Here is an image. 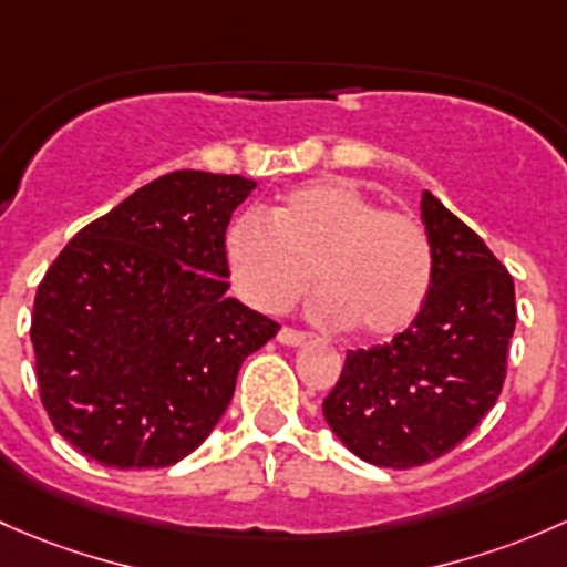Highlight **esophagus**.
Instances as JSON below:
<instances>
[{"label":"esophagus","mask_w":567,"mask_h":567,"mask_svg":"<svg viewBox=\"0 0 567 567\" xmlns=\"http://www.w3.org/2000/svg\"><path fill=\"white\" fill-rule=\"evenodd\" d=\"M306 338H308L306 332L295 330V327H281V330H278V341H281L284 347H300Z\"/></svg>","instance_id":"esophagus-1"}]
</instances>
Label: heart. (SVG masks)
<instances>
[{"mask_svg": "<svg viewBox=\"0 0 567 567\" xmlns=\"http://www.w3.org/2000/svg\"><path fill=\"white\" fill-rule=\"evenodd\" d=\"M231 281L245 302L284 313L311 286L313 317L354 324L363 338L406 330L429 297L434 250L425 226L404 209H384L352 179L300 185L270 220L243 215L226 235Z\"/></svg>", "mask_w": 567, "mask_h": 567, "instance_id": "b5f03b06", "label": "heart"}]
</instances>
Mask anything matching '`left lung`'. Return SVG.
<instances>
[{
  "mask_svg": "<svg viewBox=\"0 0 567 567\" xmlns=\"http://www.w3.org/2000/svg\"><path fill=\"white\" fill-rule=\"evenodd\" d=\"M434 278L404 332L347 354L322 412L363 461L410 470L445 456L497 404L516 327L513 278L429 190L420 202Z\"/></svg>",
  "mask_w": 567,
  "mask_h": 567,
  "instance_id": "obj_1",
  "label": "left lung"
}]
</instances>
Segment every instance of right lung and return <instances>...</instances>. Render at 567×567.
Instances as JSON below:
<instances>
[{
    "label": "right lung",
    "instance_id": "right-lung-1",
    "mask_svg": "<svg viewBox=\"0 0 567 567\" xmlns=\"http://www.w3.org/2000/svg\"><path fill=\"white\" fill-rule=\"evenodd\" d=\"M254 188L240 174H163L49 267L29 336L40 401L75 451L157 470L215 429L243 360L281 330L226 297V226Z\"/></svg>",
    "mask_w": 567,
    "mask_h": 567
}]
</instances>
